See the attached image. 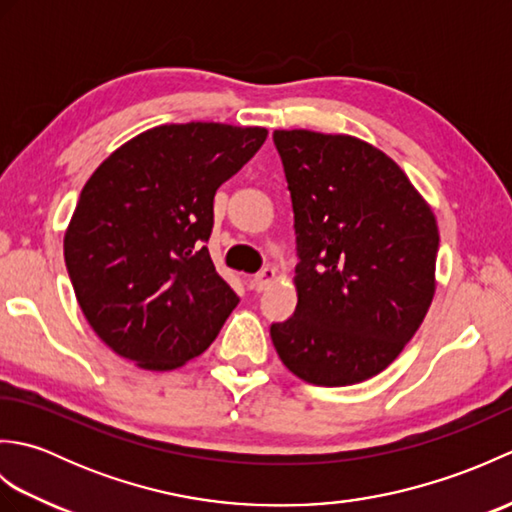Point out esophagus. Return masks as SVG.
<instances>
[{"label":"esophagus","instance_id":"34e87169","mask_svg":"<svg viewBox=\"0 0 512 512\" xmlns=\"http://www.w3.org/2000/svg\"><path fill=\"white\" fill-rule=\"evenodd\" d=\"M275 279H277L275 268H264L262 273H257V275L253 277V288H255L257 292H264L270 284H273Z\"/></svg>","mask_w":512,"mask_h":512}]
</instances>
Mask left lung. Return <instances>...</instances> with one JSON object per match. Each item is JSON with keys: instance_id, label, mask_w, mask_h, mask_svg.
<instances>
[{"instance_id": "left-lung-1", "label": "left lung", "mask_w": 512, "mask_h": 512, "mask_svg": "<svg viewBox=\"0 0 512 512\" xmlns=\"http://www.w3.org/2000/svg\"><path fill=\"white\" fill-rule=\"evenodd\" d=\"M299 264L297 308L270 325L292 374L345 387L405 350L436 295L438 222L394 160L365 140L275 129Z\"/></svg>"}]
</instances>
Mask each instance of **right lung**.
<instances>
[{"instance_id":"obj_1","label":"right lung","mask_w":512,"mask_h":512,"mask_svg":"<svg viewBox=\"0 0 512 512\" xmlns=\"http://www.w3.org/2000/svg\"><path fill=\"white\" fill-rule=\"evenodd\" d=\"M266 136V127L158 125L85 182L63 257L85 319L118 356L167 372L220 334L239 297L204 246L213 198Z\"/></svg>"}]
</instances>
